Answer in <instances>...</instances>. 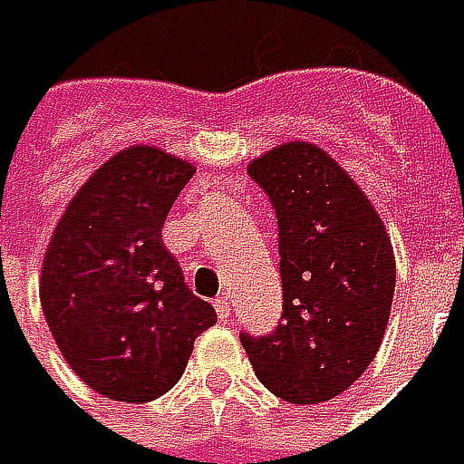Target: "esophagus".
Here are the masks:
<instances>
[{"mask_svg": "<svg viewBox=\"0 0 464 464\" xmlns=\"http://www.w3.org/2000/svg\"><path fill=\"white\" fill-rule=\"evenodd\" d=\"M212 306H215V312H218V317H220V320H228V314H231V304H228V298H226V295H218V298L212 301Z\"/></svg>", "mask_w": 464, "mask_h": 464, "instance_id": "1", "label": "esophagus"}]
</instances>
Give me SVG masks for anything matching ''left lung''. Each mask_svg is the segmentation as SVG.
<instances>
[{
  "mask_svg": "<svg viewBox=\"0 0 464 464\" xmlns=\"http://www.w3.org/2000/svg\"><path fill=\"white\" fill-rule=\"evenodd\" d=\"M279 228L282 317L266 335L238 333L260 384L287 403L349 390L384 338L395 257L382 218L320 147L290 141L249 163Z\"/></svg>",
  "mask_w": 464,
  "mask_h": 464,
  "instance_id": "obj_1",
  "label": "left lung"
}]
</instances>
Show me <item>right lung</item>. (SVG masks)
Here are the masks:
<instances>
[{"mask_svg": "<svg viewBox=\"0 0 464 464\" xmlns=\"http://www.w3.org/2000/svg\"><path fill=\"white\" fill-rule=\"evenodd\" d=\"M193 171L158 147H129L77 190L50 238L40 282L47 327L72 371L112 401L169 392L193 341L218 323L160 238Z\"/></svg>", "mask_w": 464, "mask_h": 464, "instance_id": "1", "label": "right lung"}]
</instances>
